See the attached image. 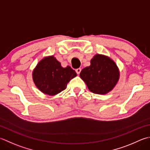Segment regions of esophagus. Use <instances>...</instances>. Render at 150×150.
<instances>
[{
    "label": "esophagus",
    "mask_w": 150,
    "mask_h": 150,
    "mask_svg": "<svg viewBox=\"0 0 150 150\" xmlns=\"http://www.w3.org/2000/svg\"><path fill=\"white\" fill-rule=\"evenodd\" d=\"M75 71H76V73H77L78 75H79V73H81V68H78V69H77L75 70Z\"/></svg>",
    "instance_id": "esophagus-1"
}]
</instances>
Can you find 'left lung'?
Segmentation results:
<instances>
[{
  "mask_svg": "<svg viewBox=\"0 0 150 150\" xmlns=\"http://www.w3.org/2000/svg\"><path fill=\"white\" fill-rule=\"evenodd\" d=\"M90 63V66L84 67L80 73L88 89L97 94H105L112 90L119 79L115 62L106 56L96 54Z\"/></svg>",
  "mask_w": 150,
  "mask_h": 150,
  "instance_id": "obj_1",
  "label": "left lung"
}]
</instances>
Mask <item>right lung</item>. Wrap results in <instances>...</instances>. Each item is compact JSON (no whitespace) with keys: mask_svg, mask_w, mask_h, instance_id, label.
<instances>
[{"mask_svg":"<svg viewBox=\"0 0 150 150\" xmlns=\"http://www.w3.org/2000/svg\"><path fill=\"white\" fill-rule=\"evenodd\" d=\"M33 80L41 92L54 96L66 89L68 82L77 76L70 66L62 67L56 58L46 57L38 64L33 71Z\"/></svg>","mask_w":150,"mask_h":150,"instance_id":"obj_1","label":"right lung"}]
</instances>
